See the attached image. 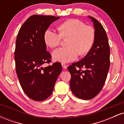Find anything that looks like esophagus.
<instances>
[{"label":"esophagus","mask_w":124,"mask_h":124,"mask_svg":"<svg viewBox=\"0 0 124 124\" xmlns=\"http://www.w3.org/2000/svg\"><path fill=\"white\" fill-rule=\"evenodd\" d=\"M61 65H62V68H63V69H66V68H67L66 65H65V63H63L61 64Z\"/></svg>","instance_id":"34e87169"}]
</instances>
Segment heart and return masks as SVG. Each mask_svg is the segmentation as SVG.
<instances>
[{"mask_svg":"<svg viewBox=\"0 0 124 124\" xmlns=\"http://www.w3.org/2000/svg\"><path fill=\"white\" fill-rule=\"evenodd\" d=\"M59 33L48 28L44 33V41L50 48L58 46L61 38H67V46L56 49L52 52L55 61L68 63L75 61L79 56L87 54L94 44L96 33L92 27L88 26L78 19H69L59 24L57 27Z\"/></svg>","mask_w":124,"mask_h":124,"instance_id":"heart-1","label":"heart"}]
</instances>
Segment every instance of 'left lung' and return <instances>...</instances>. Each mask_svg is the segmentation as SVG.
I'll return each instance as SVG.
<instances>
[{"label": "left lung", "instance_id": "8db88e82", "mask_svg": "<svg viewBox=\"0 0 124 124\" xmlns=\"http://www.w3.org/2000/svg\"><path fill=\"white\" fill-rule=\"evenodd\" d=\"M88 17L93 23L94 44L82 60L68 68L71 75V90L75 96L83 100L93 99L100 93L109 68L110 49L106 31L96 18Z\"/></svg>", "mask_w": 124, "mask_h": 124}]
</instances>
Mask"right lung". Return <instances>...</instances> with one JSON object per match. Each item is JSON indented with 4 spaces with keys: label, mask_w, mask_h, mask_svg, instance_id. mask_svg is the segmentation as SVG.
Returning <instances> with one entry per match:
<instances>
[{
    "label": "right lung",
    "mask_w": 124,
    "mask_h": 124,
    "mask_svg": "<svg viewBox=\"0 0 124 124\" xmlns=\"http://www.w3.org/2000/svg\"><path fill=\"white\" fill-rule=\"evenodd\" d=\"M59 17L31 16L20 29L15 52L16 69L21 87L28 97L40 101L52 94L55 82L62 72L61 63L51 62V55L46 51L44 33Z\"/></svg>",
    "instance_id": "add662e5"
}]
</instances>
